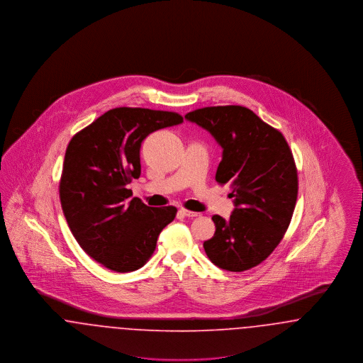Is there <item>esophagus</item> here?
<instances>
[{"label":"esophagus","instance_id":"esophagus-1","mask_svg":"<svg viewBox=\"0 0 363 363\" xmlns=\"http://www.w3.org/2000/svg\"><path fill=\"white\" fill-rule=\"evenodd\" d=\"M179 212H181L184 216H188V218H197V216H200V213L193 212V211H189V209H185V208H181Z\"/></svg>","mask_w":363,"mask_h":363}]
</instances>
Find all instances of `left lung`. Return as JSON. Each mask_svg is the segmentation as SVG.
I'll list each match as a JSON object with an SVG mask.
<instances>
[{
	"mask_svg": "<svg viewBox=\"0 0 363 363\" xmlns=\"http://www.w3.org/2000/svg\"><path fill=\"white\" fill-rule=\"evenodd\" d=\"M223 148L216 182H230L235 209L230 220L213 215L208 259L230 272L257 267L283 240L298 197L293 152L281 132L243 106H211L185 116Z\"/></svg>",
	"mask_w": 363,
	"mask_h": 363,
	"instance_id": "8db88e82",
	"label": "left lung"
}]
</instances>
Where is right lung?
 Listing matches in <instances>:
<instances>
[{
	"instance_id": "right-lung-1",
	"label": "right lung",
	"mask_w": 363,
	"mask_h": 363,
	"mask_svg": "<svg viewBox=\"0 0 363 363\" xmlns=\"http://www.w3.org/2000/svg\"><path fill=\"white\" fill-rule=\"evenodd\" d=\"M184 121L174 111L117 107L70 138L60 200L70 231L91 259L114 272L141 268L177 208L148 207L128 185L141 173V141Z\"/></svg>"
}]
</instances>
